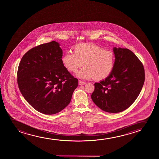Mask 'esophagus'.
I'll list each match as a JSON object with an SVG mask.
<instances>
[{"instance_id":"obj_1","label":"esophagus","mask_w":159,"mask_h":159,"mask_svg":"<svg viewBox=\"0 0 159 159\" xmlns=\"http://www.w3.org/2000/svg\"><path fill=\"white\" fill-rule=\"evenodd\" d=\"M85 84H86L85 82H83L82 81H79V85L82 86V85H84Z\"/></svg>"}]
</instances>
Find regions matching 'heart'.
Listing matches in <instances>:
<instances>
[{"label": "heart", "instance_id": "heart-1", "mask_svg": "<svg viewBox=\"0 0 159 159\" xmlns=\"http://www.w3.org/2000/svg\"><path fill=\"white\" fill-rule=\"evenodd\" d=\"M73 52H67L62 62L67 70L76 72L83 66L76 76L84 80L94 78L102 80L111 74L115 66V54L112 50L93 43H80L74 46Z\"/></svg>", "mask_w": 159, "mask_h": 159}]
</instances>
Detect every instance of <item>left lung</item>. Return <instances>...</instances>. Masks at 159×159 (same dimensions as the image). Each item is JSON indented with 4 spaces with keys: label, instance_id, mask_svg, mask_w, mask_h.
Returning a JSON list of instances; mask_svg holds the SVG:
<instances>
[{
    "label": "left lung",
    "instance_id": "obj_1",
    "mask_svg": "<svg viewBox=\"0 0 159 159\" xmlns=\"http://www.w3.org/2000/svg\"><path fill=\"white\" fill-rule=\"evenodd\" d=\"M115 66L111 74L94 84L91 95L102 111L118 113L130 107L141 91L145 79L143 66L130 50L113 47Z\"/></svg>",
    "mask_w": 159,
    "mask_h": 159
}]
</instances>
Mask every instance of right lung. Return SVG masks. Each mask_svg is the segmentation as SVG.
<instances>
[{
    "mask_svg": "<svg viewBox=\"0 0 159 159\" xmlns=\"http://www.w3.org/2000/svg\"><path fill=\"white\" fill-rule=\"evenodd\" d=\"M55 41L31 49L23 57L17 72L20 91L41 113L54 115L70 104L78 80L62 62V50Z\"/></svg>",
    "mask_w": 159,
    "mask_h": 159,
    "instance_id": "right-lung-1",
    "label": "right lung"
}]
</instances>
